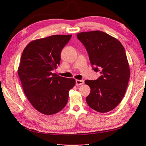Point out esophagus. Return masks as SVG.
<instances>
[{
	"mask_svg": "<svg viewBox=\"0 0 146 146\" xmlns=\"http://www.w3.org/2000/svg\"><path fill=\"white\" fill-rule=\"evenodd\" d=\"M76 83L77 86L83 85V84L84 83V80H76Z\"/></svg>",
	"mask_w": 146,
	"mask_h": 146,
	"instance_id": "esophagus-1",
	"label": "esophagus"
}]
</instances>
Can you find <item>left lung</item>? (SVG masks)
I'll list each match as a JSON object with an SVG mask.
<instances>
[{"label": "left lung", "instance_id": "left-lung-1", "mask_svg": "<svg viewBox=\"0 0 146 146\" xmlns=\"http://www.w3.org/2000/svg\"><path fill=\"white\" fill-rule=\"evenodd\" d=\"M77 37L86 48L92 69L102 74L96 80H85L91 89L86 102L96 111H111L122 100L130 78L125 48L116 38L102 31L81 32Z\"/></svg>", "mask_w": 146, "mask_h": 146}]
</instances>
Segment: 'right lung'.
<instances>
[{
	"mask_svg": "<svg viewBox=\"0 0 146 146\" xmlns=\"http://www.w3.org/2000/svg\"><path fill=\"white\" fill-rule=\"evenodd\" d=\"M72 35H52L31 41L22 54L17 73L24 93L37 111L51 115L68 102L74 78L60 77L52 70L60 63L61 52Z\"/></svg>",
	"mask_w": 146,
	"mask_h": 146,
	"instance_id": "add662e5",
	"label": "right lung"
}]
</instances>
